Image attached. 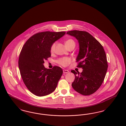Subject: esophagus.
Here are the masks:
<instances>
[{
    "instance_id": "34e87169",
    "label": "esophagus",
    "mask_w": 126,
    "mask_h": 126,
    "mask_svg": "<svg viewBox=\"0 0 126 126\" xmlns=\"http://www.w3.org/2000/svg\"><path fill=\"white\" fill-rule=\"evenodd\" d=\"M69 73V71L68 70H65V69L63 70V73L64 74H67V73Z\"/></svg>"
}]
</instances>
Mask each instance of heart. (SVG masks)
I'll list each match as a JSON object with an SVG mask.
<instances>
[{"instance_id":"b5f03b06","label":"heart","mask_w":126,"mask_h":126,"mask_svg":"<svg viewBox=\"0 0 126 126\" xmlns=\"http://www.w3.org/2000/svg\"><path fill=\"white\" fill-rule=\"evenodd\" d=\"M75 44V43L74 41V40H73L72 39H68L66 42V47L68 46H69L71 44ZM56 45V42H53L51 45L50 48V51L51 53L54 52L55 49ZM56 62L57 63H58L60 65L63 66H66L70 64V63L71 62V60H70V59H69L68 58H60L59 59H58L56 61Z\"/></svg>"}]
</instances>
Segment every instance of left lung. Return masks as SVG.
I'll list each match as a JSON object with an SVG mask.
<instances>
[{
	"mask_svg": "<svg viewBox=\"0 0 126 126\" xmlns=\"http://www.w3.org/2000/svg\"><path fill=\"white\" fill-rule=\"evenodd\" d=\"M66 34L78 40L79 51L76 59L78 67L83 69L82 73L72 70L75 79L73 89L84 95H89L98 90L104 81L108 68L105 52L101 44L85 31L73 30Z\"/></svg>",
	"mask_w": 126,
	"mask_h": 126,
	"instance_id": "left-lung-1",
	"label": "left lung"
}]
</instances>
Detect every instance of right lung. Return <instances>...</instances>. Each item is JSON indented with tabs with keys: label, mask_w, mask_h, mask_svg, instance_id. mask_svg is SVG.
<instances>
[{
	"label": "right lung",
	"mask_w": 126,
	"mask_h": 126,
	"mask_svg": "<svg viewBox=\"0 0 126 126\" xmlns=\"http://www.w3.org/2000/svg\"><path fill=\"white\" fill-rule=\"evenodd\" d=\"M66 33L65 32H43L31 36L20 52L18 66L23 82L30 92L38 96L54 92L63 74L62 68L54 66L47 69L44 60L50 57L51 45Z\"/></svg>",
	"instance_id": "obj_1"
}]
</instances>
